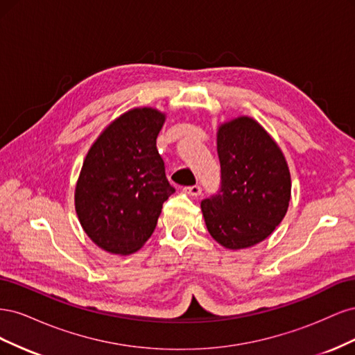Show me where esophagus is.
Wrapping results in <instances>:
<instances>
[{
  "label": "esophagus",
  "instance_id": "esophagus-1",
  "mask_svg": "<svg viewBox=\"0 0 355 355\" xmlns=\"http://www.w3.org/2000/svg\"><path fill=\"white\" fill-rule=\"evenodd\" d=\"M201 187L200 185H192V187H185L184 188V192H187L188 196H192V197H200L201 196Z\"/></svg>",
  "mask_w": 355,
  "mask_h": 355
}]
</instances>
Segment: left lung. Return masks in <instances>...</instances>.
<instances>
[{"mask_svg":"<svg viewBox=\"0 0 355 355\" xmlns=\"http://www.w3.org/2000/svg\"><path fill=\"white\" fill-rule=\"evenodd\" d=\"M220 187L201 201L211 237L227 249H244L265 240L280 225L290 201L286 159L263 128L249 116L218 132Z\"/></svg>","mask_w":355,"mask_h":355,"instance_id":"8db88e82","label":"left lung"}]
</instances>
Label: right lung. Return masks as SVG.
<instances>
[{"instance_id": "1", "label": "right lung", "mask_w": 355, "mask_h": 355, "mask_svg": "<svg viewBox=\"0 0 355 355\" xmlns=\"http://www.w3.org/2000/svg\"><path fill=\"white\" fill-rule=\"evenodd\" d=\"M164 115L151 108L125 112L106 127L84 159L75 209L85 234L115 254H130L151 237L173 194L157 136Z\"/></svg>"}]
</instances>
